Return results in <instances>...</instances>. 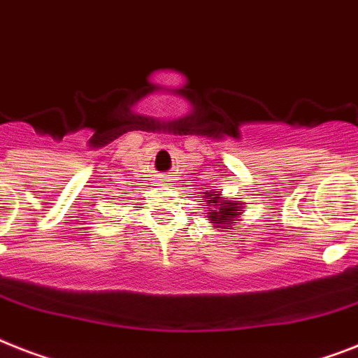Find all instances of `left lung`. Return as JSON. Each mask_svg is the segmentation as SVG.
Listing matches in <instances>:
<instances>
[{"label": "left lung", "instance_id": "left-lung-1", "mask_svg": "<svg viewBox=\"0 0 358 358\" xmlns=\"http://www.w3.org/2000/svg\"><path fill=\"white\" fill-rule=\"evenodd\" d=\"M204 196L208 200V220H211L217 228H228V224L231 222L234 219H237L241 213H243V202H237V200L229 199V200H222L220 193H215V194H209L204 193ZM222 231V229H220Z\"/></svg>", "mask_w": 358, "mask_h": 358}]
</instances>
